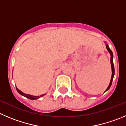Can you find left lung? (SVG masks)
<instances>
[{
  "label": "left lung",
  "instance_id": "8db88e82",
  "mask_svg": "<svg viewBox=\"0 0 126 126\" xmlns=\"http://www.w3.org/2000/svg\"><path fill=\"white\" fill-rule=\"evenodd\" d=\"M106 49H108V52H110V55H111V69H112V75H111V81H110V85H109L108 87L107 88V89L106 90L105 92H106V91L110 89V88L111 87V84H112V79H113L114 75V64H113V54H112V52L111 51V50L110 49V47H109V46L107 44H106Z\"/></svg>",
  "mask_w": 126,
  "mask_h": 126
}]
</instances>
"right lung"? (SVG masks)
I'll return each mask as SVG.
<instances>
[{"mask_svg":"<svg viewBox=\"0 0 126 126\" xmlns=\"http://www.w3.org/2000/svg\"><path fill=\"white\" fill-rule=\"evenodd\" d=\"M16 90H17V92H18L20 94L23 95V96H25L26 98H28V99H30V100H36V99H38V98H39V96H33V95H31V94H25V93H23L22 92H21V91H20L18 88H17V87H16ZM44 95V94H42V95H41L40 96L42 97V96H43Z\"/></svg>","mask_w":126,"mask_h":126,"instance_id":"obj_1","label":"right lung"}]
</instances>
